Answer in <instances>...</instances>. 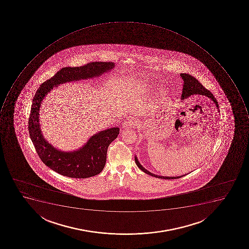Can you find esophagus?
I'll return each instance as SVG.
<instances>
[{"instance_id": "34e87169", "label": "esophagus", "mask_w": 249, "mask_h": 249, "mask_svg": "<svg viewBox=\"0 0 249 249\" xmlns=\"http://www.w3.org/2000/svg\"><path fill=\"white\" fill-rule=\"evenodd\" d=\"M137 124L138 122L136 120L133 119V118H130V119L127 120L124 123L123 127L126 129V128H129V127H135Z\"/></svg>"}]
</instances>
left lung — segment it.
Returning <instances> with one entry per match:
<instances>
[{"instance_id":"1","label":"left lung","mask_w":249,"mask_h":249,"mask_svg":"<svg viewBox=\"0 0 249 249\" xmlns=\"http://www.w3.org/2000/svg\"><path fill=\"white\" fill-rule=\"evenodd\" d=\"M180 77L182 78L184 81V84H183V89L182 94H181V100H184V99L188 98L189 96L192 95L198 94V95H204L206 96L209 98L211 99L213 101L214 104H215V106L219 109V104H218L217 100L214 97L213 95L212 94L210 91L206 89L205 87L202 86L195 77L192 76L191 74H186V73H181L180 74ZM219 111V110H218ZM135 163L137 165L139 168L143 172H145L147 175H150V176L155 177L157 178L161 179H178L182 178V177L185 176L186 175H181V176L178 177H164V176H159V175H154L153 173L149 172V171H147L146 169L140 164V162L138 160L137 157H135Z\"/></svg>"}]
</instances>
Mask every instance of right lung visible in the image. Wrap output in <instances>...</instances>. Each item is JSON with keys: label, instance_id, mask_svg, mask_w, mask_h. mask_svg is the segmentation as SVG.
Here are the masks:
<instances>
[{"label": "right lung", "instance_id": "obj_1", "mask_svg": "<svg viewBox=\"0 0 249 249\" xmlns=\"http://www.w3.org/2000/svg\"><path fill=\"white\" fill-rule=\"evenodd\" d=\"M113 62H90L81 67H66L40 85L36 92L29 118V133L36 151L43 163L63 176L87 178L99 175L106 164L108 146L119 134L111 127L92 135L78 150L63 152L47 142L39 123V111L43 98L53 87L71 81L98 77L114 68Z\"/></svg>", "mask_w": 249, "mask_h": 249}]
</instances>
